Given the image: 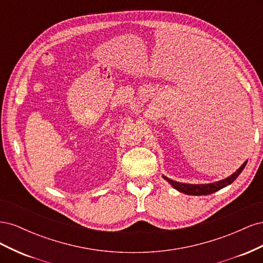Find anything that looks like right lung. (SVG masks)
<instances>
[{
    "label": "right lung",
    "mask_w": 263,
    "mask_h": 263,
    "mask_svg": "<svg viewBox=\"0 0 263 263\" xmlns=\"http://www.w3.org/2000/svg\"><path fill=\"white\" fill-rule=\"evenodd\" d=\"M246 164H247V161H245L240 168L238 169L236 172H234L232 176H229L228 178L217 181V182L209 183V184H187V183H181V182L173 181L169 178H166L165 176H162V178L168 181L174 189L178 190L181 193H184L187 195H209V194L217 192V191L221 190L222 187H226L227 185L232 184V183L237 179V177L242 172Z\"/></svg>",
    "instance_id": "obj_1"
}]
</instances>
